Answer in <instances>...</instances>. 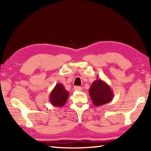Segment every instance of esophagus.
<instances>
[{"label":"esophagus","instance_id":"34e87169","mask_svg":"<svg viewBox=\"0 0 151 151\" xmlns=\"http://www.w3.org/2000/svg\"><path fill=\"white\" fill-rule=\"evenodd\" d=\"M74 90L76 91H82V88L80 86H75L74 87Z\"/></svg>","mask_w":151,"mask_h":151}]
</instances>
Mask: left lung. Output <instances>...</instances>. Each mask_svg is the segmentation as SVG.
<instances>
[{
  "mask_svg": "<svg viewBox=\"0 0 151 151\" xmlns=\"http://www.w3.org/2000/svg\"><path fill=\"white\" fill-rule=\"evenodd\" d=\"M89 93L93 104L97 106L110 102L114 98V93L106 82L96 80L89 88Z\"/></svg>",
  "mask_w": 151,
  "mask_h": 151,
  "instance_id": "8db88e82",
  "label": "left lung"
}]
</instances>
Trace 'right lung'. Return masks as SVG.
Returning a JSON list of instances; mask_svg holds the SVG:
<instances>
[{
  "label": "right lung",
  "instance_id": "obj_1",
  "mask_svg": "<svg viewBox=\"0 0 151 151\" xmlns=\"http://www.w3.org/2000/svg\"><path fill=\"white\" fill-rule=\"evenodd\" d=\"M69 95L62 84H57L49 95L50 102L55 106L62 107L65 104Z\"/></svg>",
  "mask_w": 151,
  "mask_h": 151
}]
</instances>
